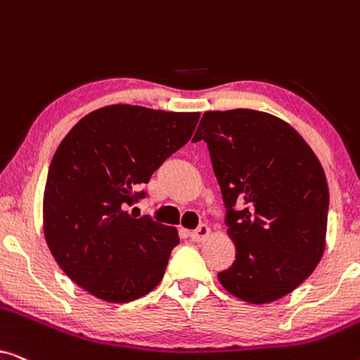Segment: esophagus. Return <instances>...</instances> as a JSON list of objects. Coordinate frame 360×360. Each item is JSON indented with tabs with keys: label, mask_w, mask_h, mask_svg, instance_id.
<instances>
[{
	"label": "esophagus",
	"mask_w": 360,
	"mask_h": 360,
	"mask_svg": "<svg viewBox=\"0 0 360 360\" xmlns=\"http://www.w3.org/2000/svg\"><path fill=\"white\" fill-rule=\"evenodd\" d=\"M210 234V228L206 224H200L198 228H196L195 231H191L190 233V238L191 240H196V243H201V240H205L206 238H208Z\"/></svg>",
	"instance_id": "34e87169"
}]
</instances>
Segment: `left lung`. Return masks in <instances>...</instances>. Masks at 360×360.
I'll list each match as a JSON object with an SVG mask.
<instances>
[{"label":"left lung","mask_w":360,"mask_h":360,"mask_svg":"<svg viewBox=\"0 0 360 360\" xmlns=\"http://www.w3.org/2000/svg\"><path fill=\"white\" fill-rule=\"evenodd\" d=\"M193 141L208 146L236 245L221 285L254 304L293 292L326 239L329 190L314 152L287 122L254 110L205 112Z\"/></svg>","instance_id":"left-lung-1"}]
</instances>
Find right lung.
<instances>
[{
    "label": "right lung",
    "instance_id": "obj_1",
    "mask_svg": "<svg viewBox=\"0 0 360 360\" xmlns=\"http://www.w3.org/2000/svg\"><path fill=\"white\" fill-rule=\"evenodd\" d=\"M200 112L111 105L63 137L44 191V236L78 287L110 303L152 292L180 238L150 216L129 214L139 190L193 134Z\"/></svg>",
    "mask_w": 360,
    "mask_h": 360
}]
</instances>
